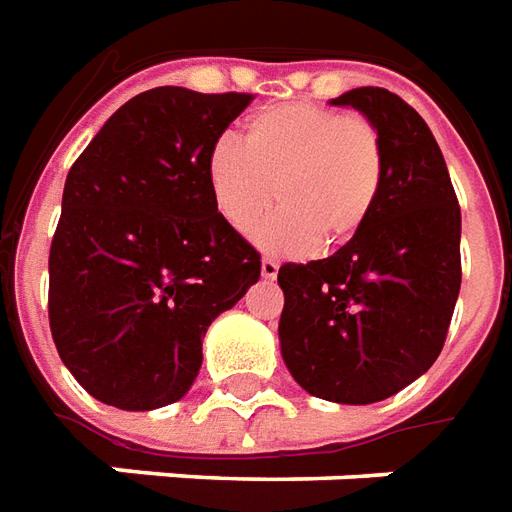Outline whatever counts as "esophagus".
Returning a JSON list of instances; mask_svg holds the SVG:
<instances>
[{
  "instance_id": "1",
  "label": "esophagus",
  "mask_w": 512,
  "mask_h": 512,
  "mask_svg": "<svg viewBox=\"0 0 512 512\" xmlns=\"http://www.w3.org/2000/svg\"><path fill=\"white\" fill-rule=\"evenodd\" d=\"M262 278H267V281L278 278V262H273V259H262Z\"/></svg>"
}]
</instances>
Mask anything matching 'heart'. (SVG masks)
Masks as SVG:
<instances>
[{
    "label": "heart",
    "mask_w": 512,
    "mask_h": 512,
    "mask_svg": "<svg viewBox=\"0 0 512 512\" xmlns=\"http://www.w3.org/2000/svg\"><path fill=\"white\" fill-rule=\"evenodd\" d=\"M383 176L378 126L317 101L264 107L245 123L242 146L220 140L206 157L217 212L234 231L253 234L275 198L284 206L259 231L273 253L353 239L378 206Z\"/></svg>",
    "instance_id": "obj_1"
}]
</instances>
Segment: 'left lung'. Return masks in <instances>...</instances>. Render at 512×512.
I'll return each instance as SVG.
<instances>
[{
    "label": "left lung",
    "instance_id": "1",
    "mask_svg": "<svg viewBox=\"0 0 512 512\" xmlns=\"http://www.w3.org/2000/svg\"><path fill=\"white\" fill-rule=\"evenodd\" d=\"M378 126L386 176L366 226L328 259L284 264L281 355L314 397L369 405L424 375L460 292V206L430 126L386 88L331 99Z\"/></svg>",
    "mask_w": 512,
    "mask_h": 512
}]
</instances>
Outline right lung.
I'll use <instances>...</instances> for the list:
<instances>
[{
    "mask_svg": "<svg viewBox=\"0 0 512 512\" xmlns=\"http://www.w3.org/2000/svg\"><path fill=\"white\" fill-rule=\"evenodd\" d=\"M250 93L154 88L79 154L49 250V325L76 383L154 411L201 369L206 328L262 275L259 250L217 212L206 157Z\"/></svg>",
    "mask_w": 512,
    "mask_h": 512,
    "instance_id": "obj_1",
    "label": "right lung"
}]
</instances>
